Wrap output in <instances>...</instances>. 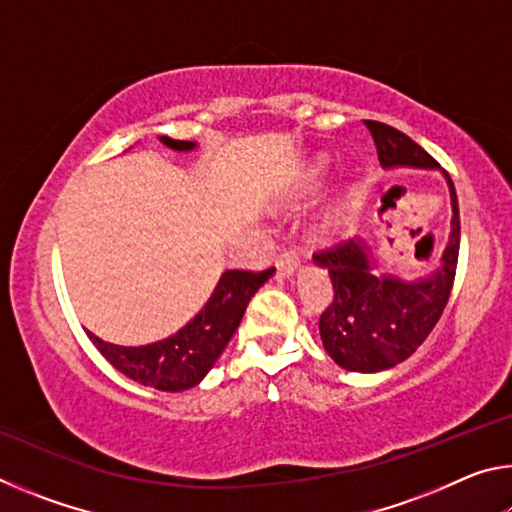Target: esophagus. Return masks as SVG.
I'll return each instance as SVG.
<instances>
[{"label": "esophagus", "instance_id": "34e87169", "mask_svg": "<svg viewBox=\"0 0 512 512\" xmlns=\"http://www.w3.org/2000/svg\"><path fill=\"white\" fill-rule=\"evenodd\" d=\"M275 266H277V273H280L282 277H291L293 273L298 271L300 259H298L296 253H293V250H284V253L277 257Z\"/></svg>", "mask_w": 512, "mask_h": 512}]
</instances>
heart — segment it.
<instances>
[{
  "label": "heart",
  "mask_w": 512,
  "mask_h": 512,
  "mask_svg": "<svg viewBox=\"0 0 512 512\" xmlns=\"http://www.w3.org/2000/svg\"><path fill=\"white\" fill-rule=\"evenodd\" d=\"M341 225H343V210L336 207V210H332L325 216L323 225H320V232H323V235H336Z\"/></svg>",
  "instance_id": "heart-1"
}]
</instances>
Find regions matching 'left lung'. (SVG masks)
<instances>
[{
	"label": "left lung",
	"instance_id": "1",
	"mask_svg": "<svg viewBox=\"0 0 512 512\" xmlns=\"http://www.w3.org/2000/svg\"><path fill=\"white\" fill-rule=\"evenodd\" d=\"M384 169H440L431 155L397 128L366 121ZM452 198V228L438 266L429 275L404 280L377 273L370 246L363 239L314 255V264L332 277L334 300L320 316V339L329 357L350 372H381L397 366L420 348L436 327L452 293L461 219L449 173L443 171Z\"/></svg>",
	"mask_w": 512,
	"mask_h": 512
}]
</instances>
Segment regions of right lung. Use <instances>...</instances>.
<instances>
[{"label": "right lung", "instance_id": "1", "mask_svg": "<svg viewBox=\"0 0 512 512\" xmlns=\"http://www.w3.org/2000/svg\"><path fill=\"white\" fill-rule=\"evenodd\" d=\"M160 142L171 151L196 149V142L171 140L164 135ZM273 273L275 268H266L262 273L225 271L205 307L183 329L162 341L133 348V345L101 341L90 332L88 336L112 366L137 384L167 393L187 391V388L201 384L203 377L212 370L232 334L237 332L250 298Z\"/></svg>", "mask_w": 512, "mask_h": 512}]
</instances>
